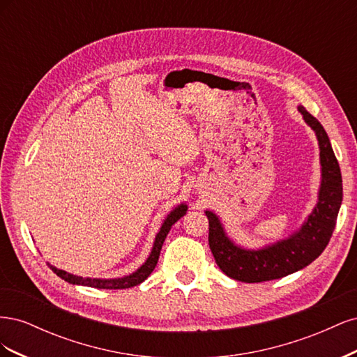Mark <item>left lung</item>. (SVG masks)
<instances>
[{"mask_svg": "<svg viewBox=\"0 0 357 357\" xmlns=\"http://www.w3.org/2000/svg\"><path fill=\"white\" fill-rule=\"evenodd\" d=\"M298 112L314 131L320 150V188L316 207L307 215L299 229L283 240L259 248H245L226 234L219 215L205 210L208 218V244L215 264L222 271L238 282L261 283L282 278L305 268L325 250L337 223L342 202V178L325 128L304 107Z\"/></svg>", "mask_w": 357, "mask_h": 357, "instance_id": "1", "label": "left lung"}]
</instances>
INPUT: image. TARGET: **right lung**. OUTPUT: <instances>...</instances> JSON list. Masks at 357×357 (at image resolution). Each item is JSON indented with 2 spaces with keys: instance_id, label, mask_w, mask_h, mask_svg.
I'll return each mask as SVG.
<instances>
[{
  "instance_id": "obj_1",
  "label": "right lung",
  "mask_w": 357,
  "mask_h": 357,
  "mask_svg": "<svg viewBox=\"0 0 357 357\" xmlns=\"http://www.w3.org/2000/svg\"><path fill=\"white\" fill-rule=\"evenodd\" d=\"M186 213H188V205L185 202H181V204L177 205V207H174L167 214L165 220L162 222V225H160L159 232L155 236L153 247H152V250H150V255L147 256L146 262L142 266H139L137 271H134L132 274H129V275L117 277V278L80 277V275L70 274L67 271H63V269H59V268L53 266L50 264H47V265L50 266V269H52L53 273H55L58 277H61L62 280H66V282L70 283V284L88 286V287H95V289H129V287H134V286H137L139 283H143L144 280L150 274H152V271H153L156 264H158V259H159V255H160V248H162V245H164V241L167 238L169 229L172 228V225H174L178 219H181Z\"/></svg>"
}]
</instances>
